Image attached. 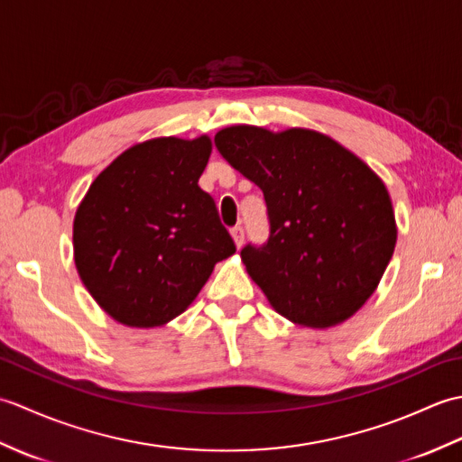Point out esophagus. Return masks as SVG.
Listing matches in <instances>:
<instances>
[{
	"instance_id": "obj_1",
	"label": "esophagus",
	"mask_w": 462,
	"mask_h": 462,
	"mask_svg": "<svg viewBox=\"0 0 462 462\" xmlns=\"http://www.w3.org/2000/svg\"><path fill=\"white\" fill-rule=\"evenodd\" d=\"M230 234H232V238H234V242H236V246L240 248L242 244H244V228L240 224H236V226H232L230 228Z\"/></svg>"
}]
</instances>
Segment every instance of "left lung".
<instances>
[{"mask_svg": "<svg viewBox=\"0 0 462 462\" xmlns=\"http://www.w3.org/2000/svg\"><path fill=\"white\" fill-rule=\"evenodd\" d=\"M218 152L258 184L270 234L240 256L278 313L298 326L329 328L351 318L393 256L397 228L377 174L326 134L228 126Z\"/></svg>", "mask_w": 462, "mask_h": 462, "instance_id": "1", "label": "left lung"}]
</instances>
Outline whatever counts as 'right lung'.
I'll return each instance as SVG.
<instances>
[{
    "mask_svg": "<svg viewBox=\"0 0 462 462\" xmlns=\"http://www.w3.org/2000/svg\"><path fill=\"white\" fill-rule=\"evenodd\" d=\"M210 151L208 136L134 144L97 176L77 208V272L125 326L180 316L214 263L236 252L214 199L199 186Z\"/></svg>",
    "mask_w": 462,
    "mask_h": 462,
    "instance_id": "right-lung-1",
    "label": "right lung"
}]
</instances>
